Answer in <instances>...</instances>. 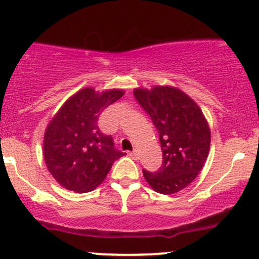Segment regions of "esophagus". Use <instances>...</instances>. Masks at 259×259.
Here are the masks:
<instances>
[{
	"mask_svg": "<svg viewBox=\"0 0 259 259\" xmlns=\"http://www.w3.org/2000/svg\"><path fill=\"white\" fill-rule=\"evenodd\" d=\"M128 154H130L131 157H132V158H135V159H138V154H137V152H136V151H133V152H130Z\"/></svg>",
	"mask_w": 259,
	"mask_h": 259,
	"instance_id": "1",
	"label": "esophagus"
}]
</instances>
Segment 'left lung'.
Returning <instances> with one entry per match:
<instances>
[{
  "instance_id": "1",
  "label": "left lung",
  "mask_w": 259,
  "mask_h": 259,
  "mask_svg": "<svg viewBox=\"0 0 259 259\" xmlns=\"http://www.w3.org/2000/svg\"><path fill=\"white\" fill-rule=\"evenodd\" d=\"M133 94L159 133L163 153L162 166L154 173L143 169L144 179L157 193H178L194 182L207 159L211 133L206 118L177 88L136 89Z\"/></svg>"
}]
</instances>
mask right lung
<instances>
[{
    "instance_id": "1",
    "label": "right lung",
    "mask_w": 259,
    "mask_h": 259,
    "mask_svg": "<svg viewBox=\"0 0 259 259\" xmlns=\"http://www.w3.org/2000/svg\"><path fill=\"white\" fill-rule=\"evenodd\" d=\"M123 90L96 93L85 88L65 101L44 133V160L52 177L75 193L94 190L105 180L117 151L111 136L99 130L102 111L123 96Z\"/></svg>"
}]
</instances>
